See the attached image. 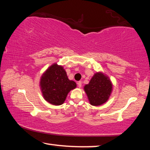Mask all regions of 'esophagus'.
Masks as SVG:
<instances>
[{
  "label": "esophagus",
  "instance_id": "1",
  "mask_svg": "<svg viewBox=\"0 0 150 150\" xmlns=\"http://www.w3.org/2000/svg\"><path fill=\"white\" fill-rule=\"evenodd\" d=\"M77 85H78V87L81 88V86H82V83H81V81H79L77 83Z\"/></svg>",
  "mask_w": 150,
  "mask_h": 150
}]
</instances>
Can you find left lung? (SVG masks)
I'll return each mask as SVG.
<instances>
[{"label":"left lung","instance_id":"obj_1","mask_svg":"<svg viewBox=\"0 0 150 150\" xmlns=\"http://www.w3.org/2000/svg\"><path fill=\"white\" fill-rule=\"evenodd\" d=\"M84 89L91 105L100 106L108 100L112 89V84L103 73H96L89 83L85 86Z\"/></svg>","mask_w":150,"mask_h":150}]
</instances>
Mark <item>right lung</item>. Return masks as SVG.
Masks as SVG:
<instances>
[{
  "instance_id": "right-lung-1",
  "label": "right lung",
  "mask_w": 150,
  "mask_h": 150,
  "mask_svg": "<svg viewBox=\"0 0 150 150\" xmlns=\"http://www.w3.org/2000/svg\"><path fill=\"white\" fill-rule=\"evenodd\" d=\"M77 87L75 82L70 81L62 66L54 63L42 75L40 88L44 99L54 105L64 103L69 91Z\"/></svg>"
}]
</instances>
